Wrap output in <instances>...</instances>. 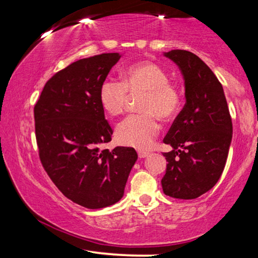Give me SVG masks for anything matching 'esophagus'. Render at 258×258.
Listing matches in <instances>:
<instances>
[{
    "label": "esophagus",
    "mask_w": 258,
    "mask_h": 258,
    "mask_svg": "<svg viewBox=\"0 0 258 258\" xmlns=\"http://www.w3.org/2000/svg\"><path fill=\"white\" fill-rule=\"evenodd\" d=\"M138 155H139L140 158H145V157L149 156V152L145 151V150H139V151H138Z\"/></svg>",
    "instance_id": "1"
}]
</instances>
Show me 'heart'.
<instances>
[{
  "mask_svg": "<svg viewBox=\"0 0 258 258\" xmlns=\"http://www.w3.org/2000/svg\"><path fill=\"white\" fill-rule=\"evenodd\" d=\"M145 93L139 104L142 113L131 115L120 121L116 139L120 145L147 149L160 131L157 117L168 120L177 115L182 97L178 87L169 82L164 68L151 61H140L123 72L121 82L104 81L99 91L100 104L109 116L124 112L130 95Z\"/></svg>",
  "mask_w": 258,
  "mask_h": 258,
  "instance_id": "obj_1",
  "label": "heart"
}]
</instances>
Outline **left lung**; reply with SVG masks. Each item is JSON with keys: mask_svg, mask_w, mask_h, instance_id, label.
<instances>
[{"mask_svg": "<svg viewBox=\"0 0 258 258\" xmlns=\"http://www.w3.org/2000/svg\"><path fill=\"white\" fill-rule=\"evenodd\" d=\"M165 55L184 78L185 104L166 134L168 161L161 185L166 196L196 199L216 184L228 158L232 120L223 87L204 61L192 52L172 50Z\"/></svg>", "mask_w": 258, "mask_h": 258, "instance_id": "obj_1", "label": "left lung"}]
</instances>
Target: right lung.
Listing matches in <instances>:
<instances>
[{"label":"right lung","instance_id":"1","mask_svg":"<svg viewBox=\"0 0 258 258\" xmlns=\"http://www.w3.org/2000/svg\"><path fill=\"white\" fill-rule=\"evenodd\" d=\"M119 59L102 53L75 61L46 82L34 107L43 167L63 196L90 209L119 202L138 159L133 148L99 149L112 135L100 86Z\"/></svg>","mask_w":258,"mask_h":258}]
</instances>
